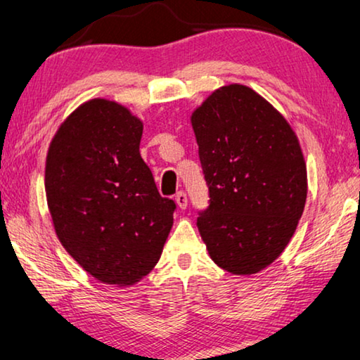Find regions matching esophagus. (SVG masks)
Here are the masks:
<instances>
[{"label":"esophagus","mask_w":360,"mask_h":360,"mask_svg":"<svg viewBox=\"0 0 360 360\" xmlns=\"http://www.w3.org/2000/svg\"><path fill=\"white\" fill-rule=\"evenodd\" d=\"M175 201H176V205H179L180 210H185V207L188 206V200H186L185 191H179V193H176V195H175Z\"/></svg>","instance_id":"obj_1"}]
</instances>
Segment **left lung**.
I'll use <instances>...</instances> for the list:
<instances>
[{"label": "left lung", "instance_id": "obj_1", "mask_svg": "<svg viewBox=\"0 0 360 360\" xmlns=\"http://www.w3.org/2000/svg\"><path fill=\"white\" fill-rule=\"evenodd\" d=\"M210 207L198 231L212 262L257 274L284 252L307 201V164L283 113L243 84L210 94L191 113Z\"/></svg>", "mask_w": 360, "mask_h": 360}]
</instances>
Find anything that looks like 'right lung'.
I'll use <instances>...</instances> for the list:
<instances>
[{
	"label": "right lung",
	"mask_w": 360,
	"mask_h": 360,
	"mask_svg": "<svg viewBox=\"0 0 360 360\" xmlns=\"http://www.w3.org/2000/svg\"><path fill=\"white\" fill-rule=\"evenodd\" d=\"M141 136L128 107L91 98L60 124L45 160L56 237L86 273L118 288L149 274L174 224L175 202L159 195Z\"/></svg>",
	"instance_id": "obj_1"
}]
</instances>
